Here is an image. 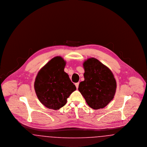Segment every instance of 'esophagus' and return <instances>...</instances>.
Instances as JSON below:
<instances>
[{"label": "esophagus", "instance_id": "obj_1", "mask_svg": "<svg viewBox=\"0 0 147 147\" xmlns=\"http://www.w3.org/2000/svg\"><path fill=\"white\" fill-rule=\"evenodd\" d=\"M79 83H76V84H75L76 86L77 89H78V87H79Z\"/></svg>", "mask_w": 147, "mask_h": 147}]
</instances>
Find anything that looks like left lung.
I'll list each match as a JSON object with an SVG mask.
<instances>
[{
    "label": "left lung",
    "instance_id": "obj_1",
    "mask_svg": "<svg viewBox=\"0 0 147 147\" xmlns=\"http://www.w3.org/2000/svg\"><path fill=\"white\" fill-rule=\"evenodd\" d=\"M84 80L78 90L87 104L94 110L102 109L114 98L116 82L111 70L95 58H88L83 63Z\"/></svg>",
    "mask_w": 147,
    "mask_h": 147
}]
</instances>
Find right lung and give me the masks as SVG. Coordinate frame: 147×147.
<instances>
[{
  "mask_svg": "<svg viewBox=\"0 0 147 147\" xmlns=\"http://www.w3.org/2000/svg\"><path fill=\"white\" fill-rule=\"evenodd\" d=\"M65 61L60 56L50 60L38 71L34 88L40 101L49 109L58 110L66 104L67 99L76 90L64 69Z\"/></svg>",
  "mask_w": 147,
  "mask_h": 147,
  "instance_id": "1",
  "label": "right lung"
}]
</instances>
